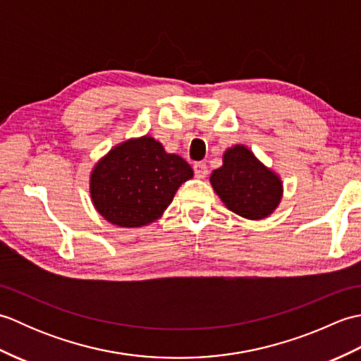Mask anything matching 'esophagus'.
Listing matches in <instances>:
<instances>
[{
  "mask_svg": "<svg viewBox=\"0 0 361 361\" xmlns=\"http://www.w3.org/2000/svg\"><path fill=\"white\" fill-rule=\"evenodd\" d=\"M194 173L197 178H204L206 175H208V166L204 163H195L194 164Z\"/></svg>",
  "mask_w": 361,
  "mask_h": 361,
  "instance_id": "esophagus-1",
  "label": "esophagus"
}]
</instances>
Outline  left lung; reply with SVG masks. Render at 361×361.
I'll return each mask as SVG.
<instances>
[{"mask_svg":"<svg viewBox=\"0 0 361 361\" xmlns=\"http://www.w3.org/2000/svg\"><path fill=\"white\" fill-rule=\"evenodd\" d=\"M211 185L229 211L250 220L265 219L278 208L282 181L245 145L224 155V166L211 173Z\"/></svg>","mask_w":361,"mask_h":361,"instance_id":"obj_1","label":"left lung"}]
</instances>
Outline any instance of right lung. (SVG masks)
Returning a JSON list of instances; mask_svg holds the SVG:
<instances>
[{"label": "right lung", "instance_id": "1", "mask_svg": "<svg viewBox=\"0 0 361 361\" xmlns=\"http://www.w3.org/2000/svg\"><path fill=\"white\" fill-rule=\"evenodd\" d=\"M192 167L166 153L150 136L111 149L91 172L90 192L99 214L122 228L149 225L161 217Z\"/></svg>", "mask_w": 361, "mask_h": 361}]
</instances>
